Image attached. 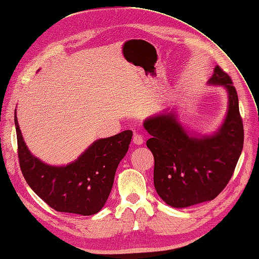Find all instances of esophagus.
<instances>
[{
	"instance_id": "1",
	"label": "esophagus",
	"mask_w": 259,
	"mask_h": 259,
	"mask_svg": "<svg viewBox=\"0 0 259 259\" xmlns=\"http://www.w3.org/2000/svg\"><path fill=\"white\" fill-rule=\"evenodd\" d=\"M133 143L136 145H142L144 143V138L141 134H134L133 136Z\"/></svg>"
}]
</instances>
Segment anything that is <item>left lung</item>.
I'll list each match as a JSON object with an SVG mask.
<instances>
[{"label": "left lung", "mask_w": 259, "mask_h": 259, "mask_svg": "<svg viewBox=\"0 0 259 259\" xmlns=\"http://www.w3.org/2000/svg\"><path fill=\"white\" fill-rule=\"evenodd\" d=\"M210 83L229 92V111L215 135L192 137L171 113L146 119V142L155 159L154 185L168 205L187 207L215 199L229 184L244 144L238 97L230 75L217 66Z\"/></svg>", "instance_id": "obj_1"}]
</instances>
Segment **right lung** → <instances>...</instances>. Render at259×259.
I'll list each match as a JSON object with an SVG mask.
<instances>
[{"label":"right lung","mask_w":259,"mask_h":259,"mask_svg":"<svg viewBox=\"0 0 259 259\" xmlns=\"http://www.w3.org/2000/svg\"><path fill=\"white\" fill-rule=\"evenodd\" d=\"M17 155L25 180L33 191L58 212L91 215L104 206L112 190L119 161L127 153L133 133H122L94 142L74 162L53 167L29 153L17 123Z\"/></svg>","instance_id":"1"}]
</instances>
